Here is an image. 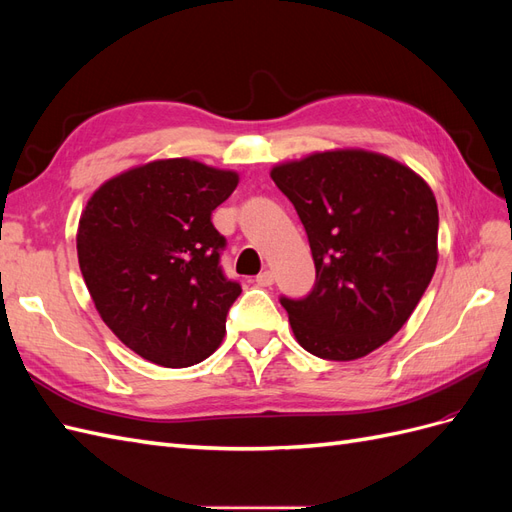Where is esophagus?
Masks as SVG:
<instances>
[{
    "instance_id": "obj_1",
    "label": "esophagus",
    "mask_w": 512,
    "mask_h": 512,
    "mask_svg": "<svg viewBox=\"0 0 512 512\" xmlns=\"http://www.w3.org/2000/svg\"><path fill=\"white\" fill-rule=\"evenodd\" d=\"M273 280H275V275L271 271H262V273L256 275V284L258 286H271Z\"/></svg>"
}]
</instances>
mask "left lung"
<instances>
[{"label":"left lung","instance_id":"obj_1","mask_svg":"<svg viewBox=\"0 0 512 512\" xmlns=\"http://www.w3.org/2000/svg\"><path fill=\"white\" fill-rule=\"evenodd\" d=\"M271 179L299 213L314 290L282 297L301 348L354 361L404 327L438 265L436 196L382 153L335 149L277 164Z\"/></svg>","mask_w":512,"mask_h":512}]
</instances>
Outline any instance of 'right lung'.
<instances>
[{"mask_svg":"<svg viewBox=\"0 0 512 512\" xmlns=\"http://www.w3.org/2000/svg\"><path fill=\"white\" fill-rule=\"evenodd\" d=\"M239 175L188 158L156 160L102 183L76 232L83 280L123 344L162 367L218 350L241 286L220 267L211 213Z\"/></svg>","mask_w":512,"mask_h":512,"instance_id":"right-lung-1","label":"right lung"}]
</instances>
